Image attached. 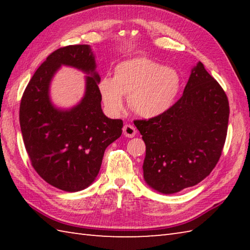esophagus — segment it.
Masks as SVG:
<instances>
[{"mask_svg":"<svg viewBox=\"0 0 250 250\" xmlns=\"http://www.w3.org/2000/svg\"><path fill=\"white\" fill-rule=\"evenodd\" d=\"M124 134L125 137L132 139V137H134V135L136 134V129L132 125H125L124 126Z\"/></svg>","mask_w":250,"mask_h":250,"instance_id":"esophagus-1","label":"esophagus"}]
</instances>
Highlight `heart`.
<instances>
[{"label":"heart","instance_id":"b5f03b06","mask_svg":"<svg viewBox=\"0 0 250 250\" xmlns=\"http://www.w3.org/2000/svg\"><path fill=\"white\" fill-rule=\"evenodd\" d=\"M180 76L176 70L148 58L125 60L114 68L111 77H102L99 92L106 110L119 115L125 108L124 95L136 115L152 119L171 109L180 90Z\"/></svg>","mask_w":250,"mask_h":250}]
</instances>
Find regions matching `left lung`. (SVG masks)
<instances>
[{"instance_id": "8db88e82", "label": "left lung", "mask_w": 250, "mask_h": 250, "mask_svg": "<svg viewBox=\"0 0 250 250\" xmlns=\"http://www.w3.org/2000/svg\"><path fill=\"white\" fill-rule=\"evenodd\" d=\"M229 113L225 91L199 61L171 109L134 122L146 145L145 183L157 192L173 194L202 182L221 156Z\"/></svg>"}]
</instances>
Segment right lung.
Returning a JSON list of instances; mask_svg holds the SVG:
<instances>
[{
  "instance_id": "obj_1",
  "label": "right lung",
  "mask_w": 250,
  "mask_h": 250,
  "mask_svg": "<svg viewBox=\"0 0 250 250\" xmlns=\"http://www.w3.org/2000/svg\"><path fill=\"white\" fill-rule=\"evenodd\" d=\"M61 66L86 74L82 100L68 109L55 105L50 97ZM100 79L90 45L66 46L47 57L21 99L20 128L32 166L45 182L66 192L94 182L105 149L122 133V120L108 118L101 107Z\"/></svg>"
}]
</instances>
